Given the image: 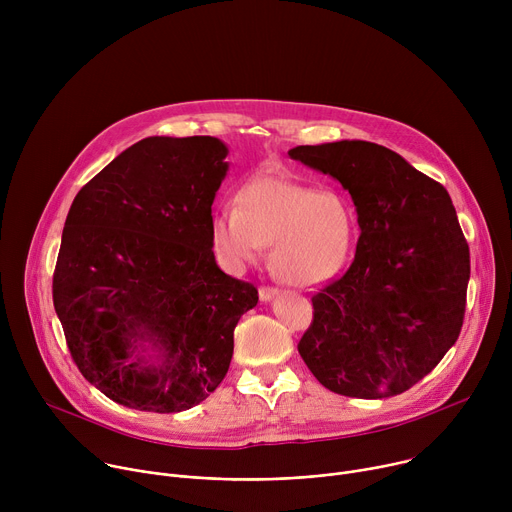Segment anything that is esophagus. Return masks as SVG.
Here are the masks:
<instances>
[{"label":"esophagus","instance_id":"esophagus-1","mask_svg":"<svg viewBox=\"0 0 512 512\" xmlns=\"http://www.w3.org/2000/svg\"><path fill=\"white\" fill-rule=\"evenodd\" d=\"M277 294H279L277 287H269V285H261V287H259V298H261V302H269V300H273Z\"/></svg>","mask_w":512,"mask_h":512}]
</instances>
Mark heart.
Returning <instances> with one entry per match:
<instances>
[{
    "label": "heart",
    "instance_id": "1",
    "mask_svg": "<svg viewBox=\"0 0 512 512\" xmlns=\"http://www.w3.org/2000/svg\"><path fill=\"white\" fill-rule=\"evenodd\" d=\"M210 235L229 267L255 263L261 247L271 245L269 265L281 281L314 285L344 265L354 241V214L336 192L257 176L239 188L235 208L216 210Z\"/></svg>",
    "mask_w": 512,
    "mask_h": 512
}]
</instances>
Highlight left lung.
Instances as JSON below:
<instances>
[{"mask_svg":"<svg viewBox=\"0 0 512 512\" xmlns=\"http://www.w3.org/2000/svg\"><path fill=\"white\" fill-rule=\"evenodd\" d=\"M294 160L352 196L360 237L350 267L312 296L298 350L330 391L401 395L460 336L470 249L448 190L371 141L298 145Z\"/></svg>","mask_w":512,"mask_h":512,"instance_id":"8db88e82","label":"left lung"}]
</instances>
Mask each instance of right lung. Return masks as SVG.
<instances>
[{
  "label": "right lung",
  "mask_w": 512,
  "mask_h": 512,
  "mask_svg": "<svg viewBox=\"0 0 512 512\" xmlns=\"http://www.w3.org/2000/svg\"><path fill=\"white\" fill-rule=\"evenodd\" d=\"M225 158L210 135L145 137L72 200L54 310L83 377L119 405L186 411L229 371L235 326L259 296L212 253ZM145 343L161 350L160 365L142 360Z\"/></svg>",
  "instance_id": "right-lung-1"
}]
</instances>
